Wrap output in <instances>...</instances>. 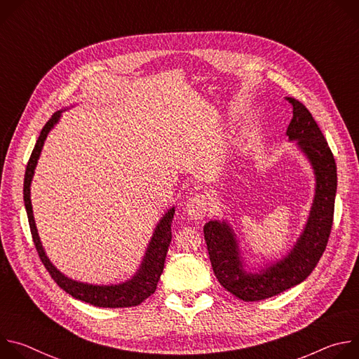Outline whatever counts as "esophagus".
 Returning <instances> with one entry per match:
<instances>
[{
  "instance_id": "obj_1",
  "label": "esophagus",
  "mask_w": 359,
  "mask_h": 359,
  "mask_svg": "<svg viewBox=\"0 0 359 359\" xmlns=\"http://www.w3.org/2000/svg\"><path fill=\"white\" fill-rule=\"evenodd\" d=\"M184 213L193 220H203L208 213V203L203 194H194L184 203Z\"/></svg>"
}]
</instances>
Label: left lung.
<instances>
[{
  "instance_id": "1",
  "label": "left lung",
  "mask_w": 359,
  "mask_h": 359,
  "mask_svg": "<svg viewBox=\"0 0 359 359\" xmlns=\"http://www.w3.org/2000/svg\"><path fill=\"white\" fill-rule=\"evenodd\" d=\"M292 119L287 129L288 142L305 156L314 173V197L302 231L281 259L250 263L229 220L204 224L209 257L219 283L243 301H260L302 283L316 269L327 247L332 227L337 193V165L332 151L313 115L301 102L287 97Z\"/></svg>"
}]
</instances>
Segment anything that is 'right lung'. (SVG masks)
I'll return each mask as SVG.
<instances>
[{
    "label": "right lung",
    "instance_id": "right-lung-1",
    "mask_svg": "<svg viewBox=\"0 0 359 359\" xmlns=\"http://www.w3.org/2000/svg\"><path fill=\"white\" fill-rule=\"evenodd\" d=\"M64 111L65 109L55 112L46 122V125L42 128L39 137L35 143V147L31 153V158L25 170V179H24V204L28 215L31 234H32L36 251L39 254V259L43 263L48 273L50 274V277L55 280V283L76 299L85 301L95 306H102V309H123V306L139 305L143 299H146L147 297H150L153 292H155L158 281L163 273L168 248L172 241L170 227H172V220H173L176 208L175 206L170 208L163 215V217L158 222L150 237V241L147 244V248L143 254V259L137 270L133 273L130 278L116 284H89V283L69 278L62 271H60L53 264V262L49 260L38 234V229H36L34 212H32V203H31V183L34 179L35 168L38 165L43 143L48 137V133L53 130L54 126L60 122Z\"/></svg>",
    "mask_w": 359,
    "mask_h": 359
}]
</instances>
